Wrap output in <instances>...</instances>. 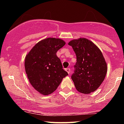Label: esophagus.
<instances>
[{"mask_svg":"<svg viewBox=\"0 0 124 124\" xmlns=\"http://www.w3.org/2000/svg\"><path fill=\"white\" fill-rule=\"evenodd\" d=\"M65 71H67V72H68V74H70V71H70V68H66V69H65Z\"/></svg>","mask_w":124,"mask_h":124,"instance_id":"obj_1","label":"esophagus"}]
</instances>
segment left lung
<instances>
[{
	"label": "left lung",
	"instance_id": "left-lung-1",
	"mask_svg": "<svg viewBox=\"0 0 124 124\" xmlns=\"http://www.w3.org/2000/svg\"><path fill=\"white\" fill-rule=\"evenodd\" d=\"M77 57L74 73L71 76L76 89L89 94L95 91L104 80L107 65L100 48L90 40L84 38L71 40Z\"/></svg>",
	"mask_w": 124,
	"mask_h": 124
}]
</instances>
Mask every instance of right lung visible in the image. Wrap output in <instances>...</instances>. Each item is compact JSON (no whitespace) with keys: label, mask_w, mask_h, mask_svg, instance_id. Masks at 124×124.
<instances>
[{"label":"right lung","mask_w":124,"mask_h":124,"mask_svg":"<svg viewBox=\"0 0 124 124\" xmlns=\"http://www.w3.org/2000/svg\"><path fill=\"white\" fill-rule=\"evenodd\" d=\"M65 42L62 39L48 38L36 44L25 57L24 67L30 83L44 95L56 91L68 72L63 69L56 55Z\"/></svg>","instance_id":"right-lung-1"}]
</instances>
